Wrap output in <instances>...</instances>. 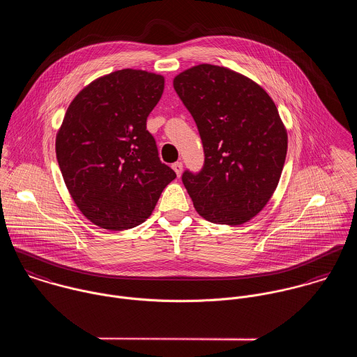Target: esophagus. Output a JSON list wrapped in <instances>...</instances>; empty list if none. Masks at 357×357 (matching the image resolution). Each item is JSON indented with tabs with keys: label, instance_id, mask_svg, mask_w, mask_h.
Masks as SVG:
<instances>
[{
	"label": "esophagus",
	"instance_id": "esophagus-1",
	"mask_svg": "<svg viewBox=\"0 0 357 357\" xmlns=\"http://www.w3.org/2000/svg\"><path fill=\"white\" fill-rule=\"evenodd\" d=\"M172 167H173V170L176 172V174L180 177L181 173H183V163H181V162H174V163L172 165Z\"/></svg>",
	"mask_w": 357,
	"mask_h": 357
}]
</instances>
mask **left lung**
Returning a JSON list of instances; mask_svg holds the SVG:
<instances>
[{
  "label": "left lung",
  "instance_id": "8db88e82",
  "mask_svg": "<svg viewBox=\"0 0 357 357\" xmlns=\"http://www.w3.org/2000/svg\"><path fill=\"white\" fill-rule=\"evenodd\" d=\"M173 86L204 144V167L183 184L197 211L215 224L241 225L273 195L287 153V132L269 95L229 68L199 64Z\"/></svg>",
  "mask_w": 357,
  "mask_h": 357
}]
</instances>
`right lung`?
<instances>
[{"label":"right lung","mask_w":357,"mask_h":357,"mask_svg":"<svg viewBox=\"0 0 357 357\" xmlns=\"http://www.w3.org/2000/svg\"><path fill=\"white\" fill-rule=\"evenodd\" d=\"M163 88L162 75L118 70L84 88L67 108L56 158L73 201L100 228L140 225L176 178L147 130Z\"/></svg>","instance_id":"obj_1"}]
</instances>
